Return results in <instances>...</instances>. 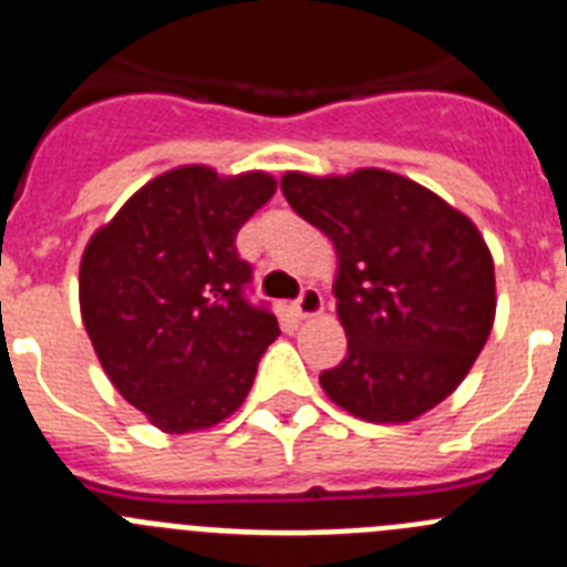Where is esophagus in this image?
Masks as SVG:
<instances>
[{"label": "esophagus", "instance_id": "esophagus-1", "mask_svg": "<svg viewBox=\"0 0 567 567\" xmlns=\"http://www.w3.org/2000/svg\"><path fill=\"white\" fill-rule=\"evenodd\" d=\"M292 312L298 320L315 318V315L323 312V298H320L318 289L315 287L303 289V292H300V298L292 303Z\"/></svg>", "mask_w": 567, "mask_h": 567}]
</instances>
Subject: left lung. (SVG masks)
I'll return each instance as SVG.
<instances>
[{"mask_svg":"<svg viewBox=\"0 0 567 567\" xmlns=\"http://www.w3.org/2000/svg\"><path fill=\"white\" fill-rule=\"evenodd\" d=\"M289 207L338 252L346 358L320 374L332 403L409 423L443 403L483 352L497 312L494 260L468 215L385 169L287 173Z\"/></svg>","mask_w":567,"mask_h":567,"instance_id":"8db88e82","label":"left lung"}]
</instances>
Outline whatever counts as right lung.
Returning a JSON list of instances; mask_svg holds the SVG:
<instances>
[{"label":"right lung","mask_w":567,"mask_h":567,"mask_svg":"<svg viewBox=\"0 0 567 567\" xmlns=\"http://www.w3.org/2000/svg\"><path fill=\"white\" fill-rule=\"evenodd\" d=\"M275 195L267 173L169 169L96 229L79 267L84 329L110 383L155 429L221 423L252 389L280 334L249 303L252 267L235 235Z\"/></svg>","instance_id":"add662e5"}]
</instances>
